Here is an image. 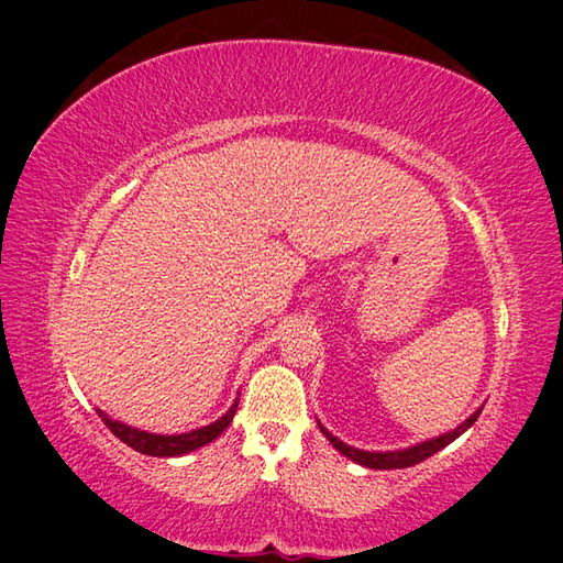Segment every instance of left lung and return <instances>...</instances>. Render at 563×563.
Wrapping results in <instances>:
<instances>
[{"label": "left lung", "mask_w": 563, "mask_h": 563, "mask_svg": "<svg viewBox=\"0 0 563 563\" xmlns=\"http://www.w3.org/2000/svg\"><path fill=\"white\" fill-rule=\"evenodd\" d=\"M479 413H482V409H476L460 428H454L452 433H445V435L433 438V440H426V442H418V445H413L409 450H394V452H365V450H357V448L345 445V442H341L339 438H333L321 423H319V428H321V433L329 438V442H331L333 448H336L341 454H345V457H351L357 464L369 466V470H404V466H413L418 462L428 460L430 454H435L438 450L448 448L450 442L457 440L466 428L474 426V421H476V418H479Z\"/></svg>", "instance_id": "obj_1"}]
</instances>
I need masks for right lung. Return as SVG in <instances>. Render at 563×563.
<instances>
[{"label":"right lung","instance_id":"add662e5","mask_svg":"<svg viewBox=\"0 0 563 563\" xmlns=\"http://www.w3.org/2000/svg\"><path fill=\"white\" fill-rule=\"evenodd\" d=\"M236 404H239V399L234 401L232 409L220 418V421H214L206 428L190 430V433H181V435H154V433H145V430L130 428L121 421H113V418H109L103 411H99V416L106 423V428H109L115 438H121L125 445H130L133 450L142 452V454H150V457H178V454L194 452L218 438L222 430L232 423V418L236 413Z\"/></svg>","mask_w":563,"mask_h":563}]
</instances>
